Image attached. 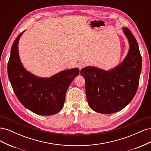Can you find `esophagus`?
I'll return each mask as SVG.
<instances>
[{
  "instance_id": "obj_1",
  "label": "esophagus",
  "mask_w": 151,
  "mask_h": 151,
  "mask_svg": "<svg viewBox=\"0 0 151 151\" xmlns=\"http://www.w3.org/2000/svg\"><path fill=\"white\" fill-rule=\"evenodd\" d=\"M86 66V63L83 62H80L77 63V67L79 68V70H81L82 68H83Z\"/></svg>"
}]
</instances>
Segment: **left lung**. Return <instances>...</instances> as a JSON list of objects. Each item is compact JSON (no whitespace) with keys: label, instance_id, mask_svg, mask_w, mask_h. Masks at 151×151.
<instances>
[{"label":"left lung","instance_id":"left-lung-1","mask_svg":"<svg viewBox=\"0 0 151 151\" xmlns=\"http://www.w3.org/2000/svg\"><path fill=\"white\" fill-rule=\"evenodd\" d=\"M123 31L129 40V50L121 63L108 71L91 66L81 70L86 81L88 103L96 112L111 114L120 111L137 90L142 69L139 45L130 29L124 27Z\"/></svg>","mask_w":151,"mask_h":151}]
</instances>
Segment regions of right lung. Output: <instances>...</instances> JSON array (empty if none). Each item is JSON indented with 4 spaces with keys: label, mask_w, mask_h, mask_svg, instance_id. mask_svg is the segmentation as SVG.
Masks as SVG:
<instances>
[{
    "label": "right lung",
    "mask_w": 151,
    "mask_h": 151,
    "mask_svg": "<svg viewBox=\"0 0 151 151\" xmlns=\"http://www.w3.org/2000/svg\"><path fill=\"white\" fill-rule=\"evenodd\" d=\"M22 31L14 42L8 62L9 79L16 96L27 109L40 115H52L60 111L72 81L79 74L78 68L65 70L49 78L32 74L22 65L18 43Z\"/></svg>",
    "instance_id": "add662e5"
}]
</instances>
